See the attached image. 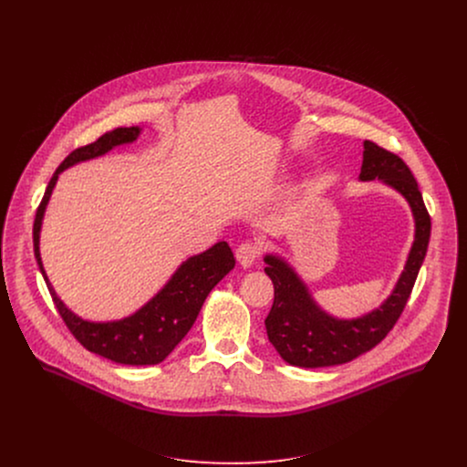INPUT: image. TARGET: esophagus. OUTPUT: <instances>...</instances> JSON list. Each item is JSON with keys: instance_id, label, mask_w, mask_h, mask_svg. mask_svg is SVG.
<instances>
[{"instance_id": "obj_1", "label": "esophagus", "mask_w": 467, "mask_h": 467, "mask_svg": "<svg viewBox=\"0 0 467 467\" xmlns=\"http://www.w3.org/2000/svg\"><path fill=\"white\" fill-rule=\"evenodd\" d=\"M263 254V244L259 241H246L243 244H239V248L235 250V257L239 261V265L244 267H250Z\"/></svg>"}]
</instances>
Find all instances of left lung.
<instances>
[{"label":"left lung","instance_id":"obj_1","mask_svg":"<svg viewBox=\"0 0 467 467\" xmlns=\"http://www.w3.org/2000/svg\"><path fill=\"white\" fill-rule=\"evenodd\" d=\"M359 180H381L408 201L415 221V239L406 265L394 291L378 309L359 318L341 320L313 300L304 280L284 259L266 255L265 271L275 287V300L265 322L267 339L289 365L302 368L333 367L374 348L400 320L426 257L431 219L408 165L398 154L365 140Z\"/></svg>","mask_w":467,"mask_h":467}]
</instances>
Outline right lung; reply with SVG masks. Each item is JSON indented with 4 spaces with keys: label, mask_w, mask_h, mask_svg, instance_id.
<instances>
[{
    "label": "right lung",
    "mask_w": 467,
    "mask_h": 467,
    "mask_svg": "<svg viewBox=\"0 0 467 467\" xmlns=\"http://www.w3.org/2000/svg\"><path fill=\"white\" fill-rule=\"evenodd\" d=\"M140 133V128H117L115 131L102 134L93 143L69 152L65 161L54 172L34 221V255L69 333L89 352L120 365L134 367L161 363L191 331L200 315L202 302L206 300L213 285L235 266L230 246L221 241L200 255L187 259L176 269L171 280L158 291V295H154L141 309H138L128 318L115 322L82 320L80 317L71 313L65 302L57 296L41 261L39 232L47 204L59 174L75 163L93 160L109 152L117 145L131 143Z\"/></svg>",
    "instance_id": "obj_1"
}]
</instances>
